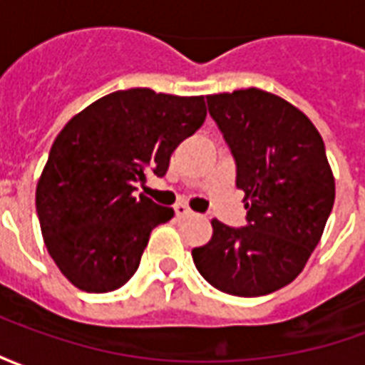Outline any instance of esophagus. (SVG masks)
Here are the masks:
<instances>
[{"label":"esophagus","mask_w":365,"mask_h":365,"mask_svg":"<svg viewBox=\"0 0 365 365\" xmlns=\"http://www.w3.org/2000/svg\"><path fill=\"white\" fill-rule=\"evenodd\" d=\"M174 211L178 219H185V217H191V215H193V211H191L190 207L183 205V203H178V205L174 207Z\"/></svg>","instance_id":"esophagus-1"}]
</instances>
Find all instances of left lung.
Masks as SVG:
<instances>
[{
    "mask_svg": "<svg viewBox=\"0 0 365 365\" xmlns=\"http://www.w3.org/2000/svg\"><path fill=\"white\" fill-rule=\"evenodd\" d=\"M237 164L246 227L213 219V237L193 248L199 274L237 297L282 289L305 268L334 205L324 143L307 115L268 91L207 97Z\"/></svg>",
    "mask_w": 365,
    "mask_h": 365,
    "instance_id": "1",
    "label": "left lung"
}]
</instances>
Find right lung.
<instances>
[{"mask_svg": "<svg viewBox=\"0 0 365 365\" xmlns=\"http://www.w3.org/2000/svg\"><path fill=\"white\" fill-rule=\"evenodd\" d=\"M205 117L203 96L135 88L97 99L60 130L36 215L48 254L76 287L107 293L133 277L152 229L174 217L172 207L135 197V183L166 175L172 152Z\"/></svg>", "mask_w": 365, "mask_h": 365, "instance_id": "1", "label": "right lung"}]
</instances>
